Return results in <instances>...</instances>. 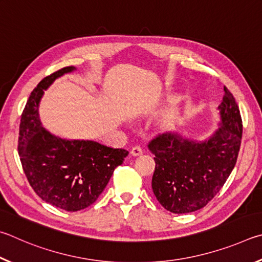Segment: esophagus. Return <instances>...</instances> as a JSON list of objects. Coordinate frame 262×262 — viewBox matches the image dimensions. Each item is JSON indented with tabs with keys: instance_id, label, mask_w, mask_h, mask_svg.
<instances>
[{
	"instance_id": "esophagus-1",
	"label": "esophagus",
	"mask_w": 262,
	"mask_h": 262,
	"mask_svg": "<svg viewBox=\"0 0 262 262\" xmlns=\"http://www.w3.org/2000/svg\"><path fill=\"white\" fill-rule=\"evenodd\" d=\"M143 153L144 150L141 149V147H139V146H135V147L131 149V154L134 155V157H139V155H141Z\"/></svg>"
}]
</instances>
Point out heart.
I'll list each match as a JSON object with an SVG mask.
<instances>
[{
    "label": "heart",
    "mask_w": 262,
    "mask_h": 262,
    "mask_svg": "<svg viewBox=\"0 0 262 262\" xmlns=\"http://www.w3.org/2000/svg\"><path fill=\"white\" fill-rule=\"evenodd\" d=\"M164 125L168 127H172L175 125V115H170L166 119H164Z\"/></svg>",
    "instance_id": "obj_1"
}]
</instances>
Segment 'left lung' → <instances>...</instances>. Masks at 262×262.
Returning a JSON list of instances; mask_svg holds the SVG:
<instances>
[{
	"instance_id": "1",
	"label": "left lung",
	"mask_w": 262,
	"mask_h": 262,
	"mask_svg": "<svg viewBox=\"0 0 262 262\" xmlns=\"http://www.w3.org/2000/svg\"><path fill=\"white\" fill-rule=\"evenodd\" d=\"M219 128L206 140L166 132L150 141L155 155L152 189L169 212L185 214L205 207L221 190L235 167L242 141V117L224 86Z\"/></svg>"
}]
</instances>
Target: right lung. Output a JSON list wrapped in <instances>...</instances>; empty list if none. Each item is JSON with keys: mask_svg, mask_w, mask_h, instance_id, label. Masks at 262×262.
Returning a JSON list of instances; mask_svg holds the SVG:
<instances>
[{"mask_svg": "<svg viewBox=\"0 0 262 262\" xmlns=\"http://www.w3.org/2000/svg\"><path fill=\"white\" fill-rule=\"evenodd\" d=\"M67 67L41 80L32 91L21 114L18 153L30 185L46 203L68 212L89 207L122 164L128 152L93 140L63 139L50 134L39 117V103L45 91L64 73Z\"/></svg>", "mask_w": 262, "mask_h": 262, "instance_id": "1", "label": "right lung"}]
</instances>
